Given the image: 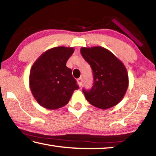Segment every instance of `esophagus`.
Returning <instances> with one entry per match:
<instances>
[{"label":"esophagus","instance_id":"esophagus-1","mask_svg":"<svg viewBox=\"0 0 156 156\" xmlns=\"http://www.w3.org/2000/svg\"><path fill=\"white\" fill-rule=\"evenodd\" d=\"M77 83L78 84V85L81 87L82 84H83V78H79L77 79Z\"/></svg>","mask_w":156,"mask_h":156}]
</instances>
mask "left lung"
I'll list each match as a JSON object with an SVG mask.
<instances>
[{
  "label": "left lung",
  "instance_id": "8db88e82",
  "mask_svg": "<svg viewBox=\"0 0 156 156\" xmlns=\"http://www.w3.org/2000/svg\"><path fill=\"white\" fill-rule=\"evenodd\" d=\"M80 53L90 65L94 77L91 89H83L87 100L102 109L119 103L129 84L127 72L123 63L102 47H82Z\"/></svg>",
  "mask_w": 156,
  "mask_h": 156
}]
</instances>
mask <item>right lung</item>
<instances>
[{"mask_svg": "<svg viewBox=\"0 0 156 156\" xmlns=\"http://www.w3.org/2000/svg\"><path fill=\"white\" fill-rule=\"evenodd\" d=\"M73 47H57L47 50L34 62L30 71L31 93L42 107L56 109L67 105L79 89L72 69L66 66Z\"/></svg>", "mask_w": 156, "mask_h": 156, "instance_id": "1", "label": "right lung"}]
</instances>
